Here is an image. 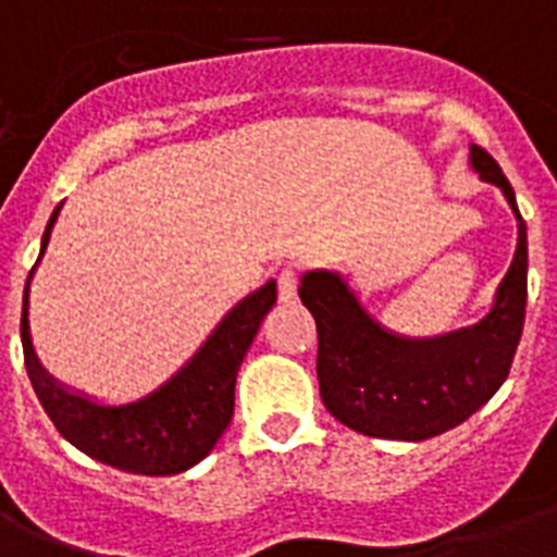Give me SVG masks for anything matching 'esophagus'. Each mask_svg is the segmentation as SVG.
Wrapping results in <instances>:
<instances>
[{
	"label": "esophagus",
	"instance_id": "obj_1",
	"mask_svg": "<svg viewBox=\"0 0 557 557\" xmlns=\"http://www.w3.org/2000/svg\"><path fill=\"white\" fill-rule=\"evenodd\" d=\"M277 292H280V304H292L297 297V271L295 269H283L277 274Z\"/></svg>",
	"mask_w": 557,
	"mask_h": 557
}]
</instances>
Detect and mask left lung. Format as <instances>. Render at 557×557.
Instances as JSON below:
<instances>
[{
  "instance_id": "obj_1",
  "label": "left lung",
  "mask_w": 557,
  "mask_h": 557,
  "mask_svg": "<svg viewBox=\"0 0 557 557\" xmlns=\"http://www.w3.org/2000/svg\"><path fill=\"white\" fill-rule=\"evenodd\" d=\"M471 168L500 187L518 219V251L480 323L440 338H405L367 312L338 271H309L300 280V300L318 323L323 405L364 436H440L476 413L509 375L527 318V222L500 164L476 144Z\"/></svg>"
}]
</instances>
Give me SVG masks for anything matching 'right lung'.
Segmentation results:
<instances>
[{
	"mask_svg": "<svg viewBox=\"0 0 557 557\" xmlns=\"http://www.w3.org/2000/svg\"><path fill=\"white\" fill-rule=\"evenodd\" d=\"M60 208L63 205H57L48 219L39 260L46 253ZM34 269L22 297V356L30 387L57 431L86 457L129 474H182L208 457L231 424L236 372L253 344V335L260 332L262 318L277 300V283L269 280L253 295L243 297L216 323V330L196 349V356L173 379L152 389L150 396L129 405H98L83 393L65 389L39 364L28 330V286Z\"/></svg>",
	"mask_w": 557,
	"mask_h": 557,
	"instance_id": "1",
	"label": "right lung"
}]
</instances>
